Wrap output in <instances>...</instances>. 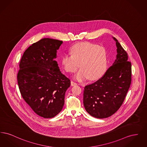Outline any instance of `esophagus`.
Segmentation results:
<instances>
[{"label": "esophagus", "instance_id": "esophagus-1", "mask_svg": "<svg viewBox=\"0 0 147 147\" xmlns=\"http://www.w3.org/2000/svg\"><path fill=\"white\" fill-rule=\"evenodd\" d=\"M71 85L72 86H74V85H77V84L76 83H75L74 82H73V81H71Z\"/></svg>", "mask_w": 147, "mask_h": 147}]
</instances>
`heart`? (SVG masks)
I'll return each instance as SVG.
<instances>
[{"label": "heart", "instance_id": "1", "mask_svg": "<svg viewBox=\"0 0 147 147\" xmlns=\"http://www.w3.org/2000/svg\"><path fill=\"white\" fill-rule=\"evenodd\" d=\"M71 53L63 56L62 63L68 73L76 72L80 64L81 69L75 76L77 80L82 81L88 78L96 80L104 74L107 65L105 47L90 42H81L71 47Z\"/></svg>", "mask_w": 147, "mask_h": 147}]
</instances>
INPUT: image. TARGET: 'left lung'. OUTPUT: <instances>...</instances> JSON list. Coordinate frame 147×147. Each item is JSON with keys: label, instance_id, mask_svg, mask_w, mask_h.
I'll list each match as a JSON object with an SVG mask.
<instances>
[{"label": "left lung", "instance_id": "obj_1", "mask_svg": "<svg viewBox=\"0 0 147 147\" xmlns=\"http://www.w3.org/2000/svg\"><path fill=\"white\" fill-rule=\"evenodd\" d=\"M117 55L103 76L85 86L83 103L86 111L98 119L112 116L122 105L131 83L132 67L128 55L117 39Z\"/></svg>", "mask_w": 147, "mask_h": 147}]
</instances>
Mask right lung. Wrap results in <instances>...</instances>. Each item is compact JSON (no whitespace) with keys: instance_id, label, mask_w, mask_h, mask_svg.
<instances>
[{"instance_id":"right-lung-1","label":"right lung","mask_w":147,"mask_h":147,"mask_svg":"<svg viewBox=\"0 0 147 147\" xmlns=\"http://www.w3.org/2000/svg\"><path fill=\"white\" fill-rule=\"evenodd\" d=\"M62 41L44 38L29 46L19 63L17 80L21 95L38 116L49 119L61 111L70 80L55 59Z\"/></svg>"}]
</instances>
